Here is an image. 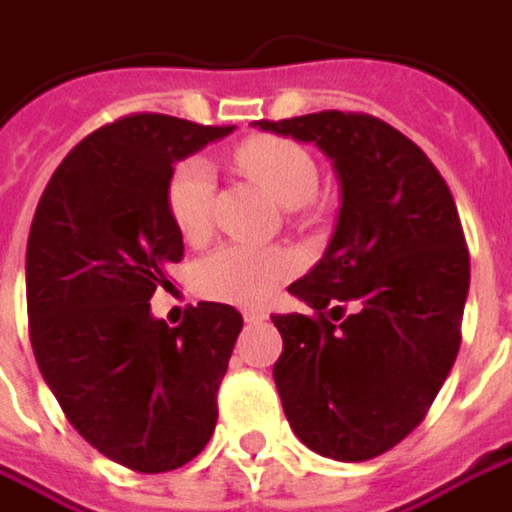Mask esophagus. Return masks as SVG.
<instances>
[{"label":"esophagus","instance_id":"esophagus-1","mask_svg":"<svg viewBox=\"0 0 512 512\" xmlns=\"http://www.w3.org/2000/svg\"><path fill=\"white\" fill-rule=\"evenodd\" d=\"M243 318H246V321H249V324H263V321H266V313H263V310H246V313H243Z\"/></svg>","mask_w":512,"mask_h":512}]
</instances>
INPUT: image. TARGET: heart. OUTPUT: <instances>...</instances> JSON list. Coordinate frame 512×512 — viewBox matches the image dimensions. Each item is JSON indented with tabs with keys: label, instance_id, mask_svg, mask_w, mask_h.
I'll return each mask as SVG.
<instances>
[{
	"label": "heart",
	"instance_id": "obj_1",
	"mask_svg": "<svg viewBox=\"0 0 512 512\" xmlns=\"http://www.w3.org/2000/svg\"><path fill=\"white\" fill-rule=\"evenodd\" d=\"M237 165L257 185H263L278 202H307L316 194L318 170L313 156L286 138H249L237 150ZM214 202V167L208 159L194 156L173 170L167 185V205L176 228L185 240H202L211 228ZM295 272V257L284 249L226 243L202 257L196 284L202 295L226 304L255 307L272 298V292Z\"/></svg>",
	"mask_w": 512,
	"mask_h": 512
}]
</instances>
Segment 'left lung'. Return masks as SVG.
Segmentation results:
<instances>
[{"mask_svg":"<svg viewBox=\"0 0 512 512\" xmlns=\"http://www.w3.org/2000/svg\"><path fill=\"white\" fill-rule=\"evenodd\" d=\"M257 127L316 144L342 194L324 257L289 284L316 316H272L284 414L318 455L368 461L426 417L455 365L469 292L461 217L429 156L374 115L330 109Z\"/></svg>","mask_w":512,"mask_h":512,"instance_id":"left-lung-1","label":"left lung"}]
</instances>
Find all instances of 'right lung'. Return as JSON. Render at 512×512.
Returning <instances> with one entry per match:
<instances>
[{
  "label": "right lung",
  "instance_id": "obj_1",
  "mask_svg": "<svg viewBox=\"0 0 512 512\" xmlns=\"http://www.w3.org/2000/svg\"><path fill=\"white\" fill-rule=\"evenodd\" d=\"M234 127L127 115L86 136L40 196L25 298L40 374L69 423L109 461L167 472L217 426V391L243 316L199 301L179 327L150 313L182 260L167 205L173 165Z\"/></svg>",
  "mask_w": 512,
  "mask_h": 512
}]
</instances>
